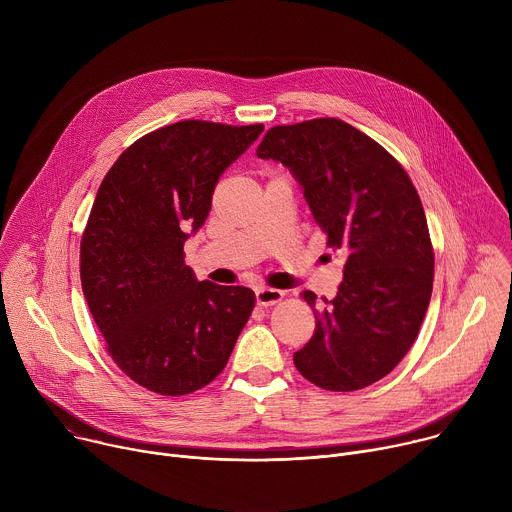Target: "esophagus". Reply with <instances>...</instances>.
Returning a JSON list of instances; mask_svg holds the SVG:
<instances>
[{
    "label": "esophagus",
    "instance_id": "1",
    "mask_svg": "<svg viewBox=\"0 0 512 512\" xmlns=\"http://www.w3.org/2000/svg\"><path fill=\"white\" fill-rule=\"evenodd\" d=\"M255 298H257V304L267 308V306H275L277 302L283 300V291L281 289H273V287H259L255 291Z\"/></svg>",
    "mask_w": 512,
    "mask_h": 512
}]
</instances>
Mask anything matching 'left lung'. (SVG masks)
<instances>
[{
    "label": "left lung",
    "instance_id": "8db88e82",
    "mask_svg": "<svg viewBox=\"0 0 512 512\" xmlns=\"http://www.w3.org/2000/svg\"><path fill=\"white\" fill-rule=\"evenodd\" d=\"M257 156L294 172L326 245L346 259L334 300L320 306L302 291L316 330L294 354L296 369L326 391L377 383L413 346L433 287V247L411 178L381 143L334 117L271 127Z\"/></svg>",
    "mask_w": 512,
    "mask_h": 512
}]
</instances>
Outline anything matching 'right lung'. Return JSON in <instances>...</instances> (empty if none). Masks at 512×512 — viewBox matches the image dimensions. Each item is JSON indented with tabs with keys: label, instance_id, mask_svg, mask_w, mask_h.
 I'll return each instance as SVG.
<instances>
[{
	"label": "right lung",
	"instance_id": "1",
	"mask_svg": "<svg viewBox=\"0 0 512 512\" xmlns=\"http://www.w3.org/2000/svg\"><path fill=\"white\" fill-rule=\"evenodd\" d=\"M263 125L178 121L145 133L103 178L81 239V283L117 367L164 397L227 367L255 294L198 281L184 241L206 221L221 174Z\"/></svg>",
	"mask_w": 512,
	"mask_h": 512
}]
</instances>
